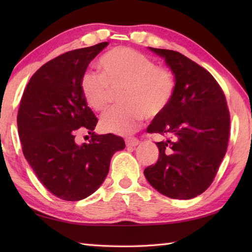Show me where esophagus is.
<instances>
[{
    "label": "esophagus",
    "instance_id": "obj_1",
    "mask_svg": "<svg viewBox=\"0 0 252 252\" xmlns=\"http://www.w3.org/2000/svg\"><path fill=\"white\" fill-rule=\"evenodd\" d=\"M139 140L135 139V138H127L126 140V144L127 147H136L139 144Z\"/></svg>",
    "mask_w": 252,
    "mask_h": 252
}]
</instances>
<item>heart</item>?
Returning <instances> with one entry per match:
<instances>
[{"instance_id": "obj_1", "label": "heart", "mask_w": 252, "mask_h": 252, "mask_svg": "<svg viewBox=\"0 0 252 252\" xmlns=\"http://www.w3.org/2000/svg\"><path fill=\"white\" fill-rule=\"evenodd\" d=\"M97 67L100 74L85 72L80 88L87 104L96 112L108 108L111 90L120 89L118 101L121 106L110 110L101 119L105 132L127 134L143 119L156 118L172 100L174 78L171 72L157 66L150 58L133 49L119 46L102 54Z\"/></svg>"}]
</instances>
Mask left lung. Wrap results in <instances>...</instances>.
<instances>
[{
	"label": "left lung",
	"instance_id": "8db88e82",
	"mask_svg": "<svg viewBox=\"0 0 252 252\" xmlns=\"http://www.w3.org/2000/svg\"><path fill=\"white\" fill-rule=\"evenodd\" d=\"M164 59L174 74L172 100L147 131L169 138L156 142L159 159L144 170L161 194L188 200L211 185L227 152L230 116L215 78L192 60L172 50L149 48Z\"/></svg>",
	"mask_w": 252,
	"mask_h": 252
}]
</instances>
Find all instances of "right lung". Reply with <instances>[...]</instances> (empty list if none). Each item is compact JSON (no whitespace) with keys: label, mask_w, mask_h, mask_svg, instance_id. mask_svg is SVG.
Returning a JSON list of instances; mask_svg holds the SVG:
<instances>
[{"label":"right lung","mask_w":252,"mask_h":252,"mask_svg":"<svg viewBox=\"0 0 252 252\" xmlns=\"http://www.w3.org/2000/svg\"><path fill=\"white\" fill-rule=\"evenodd\" d=\"M108 42L70 51L42 65L30 79L18 113L25 159L51 193L79 201L99 189L111 158L126 143L114 134H96L97 119L82 95L80 80ZM92 134L78 145V130Z\"/></svg>","instance_id":"add662e5"}]
</instances>
